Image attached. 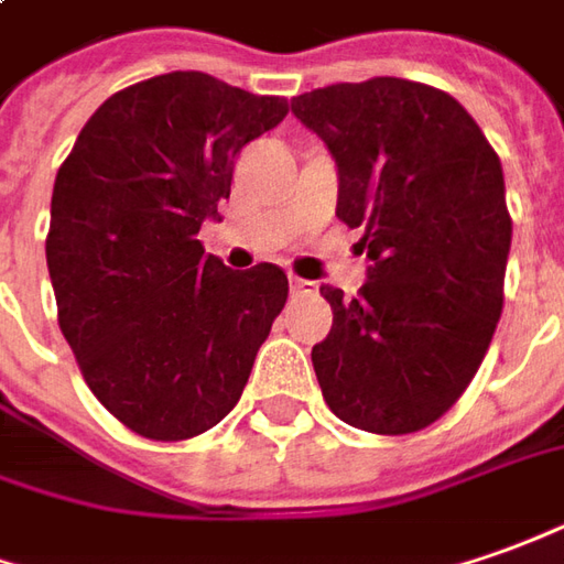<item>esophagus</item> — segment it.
<instances>
[{"mask_svg": "<svg viewBox=\"0 0 564 564\" xmlns=\"http://www.w3.org/2000/svg\"><path fill=\"white\" fill-rule=\"evenodd\" d=\"M290 290L293 296H317V283L302 281V278H290Z\"/></svg>", "mask_w": 564, "mask_h": 564, "instance_id": "34e87169", "label": "esophagus"}]
</instances>
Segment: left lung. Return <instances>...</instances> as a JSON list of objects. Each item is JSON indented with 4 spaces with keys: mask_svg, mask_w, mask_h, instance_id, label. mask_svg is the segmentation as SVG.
Wrapping results in <instances>:
<instances>
[{
    "mask_svg": "<svg viewBox=\"0 0 564 564\" xmlns=\"http://www.w3.org/2000/svg\"><path fill=\"white\" fill-rule=\"evenodd\" d=\"M339 170L336 216L361 228L367 283L321 286L333 327L312 348L324 401L348 426L408 435L473 382L503 312L512 218L503 166L447 91L373 76L293 98Z\"/></svg>",
    "mask_w": 564,
    "mask_h": 564,
    "instance_id": "8db88e82",
    "label": "left lung"
}]
</instances>
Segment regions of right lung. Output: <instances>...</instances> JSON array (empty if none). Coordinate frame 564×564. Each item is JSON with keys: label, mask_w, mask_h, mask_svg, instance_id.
Returning a JSON list of instances; mask_svg holds the SVG:
<instances>
[{"label": "right lung", "mask_w": 564, "mask_h": 564, "mask_svg": "<svg viewBox=\"0 0 564 564\" xmlns=\"http://www.w3.org/2000/svg\"><path fill=\"white\" fill-rule=\"evenodd\" d=\"M286 98L175 70L110 95L61 163L45 259L57 324L95 398L144 438L185 442L240 401L290 283L197 240L237 153Z\"/></svg>", "instance_id": "right-lung-1"}]
</instances>
